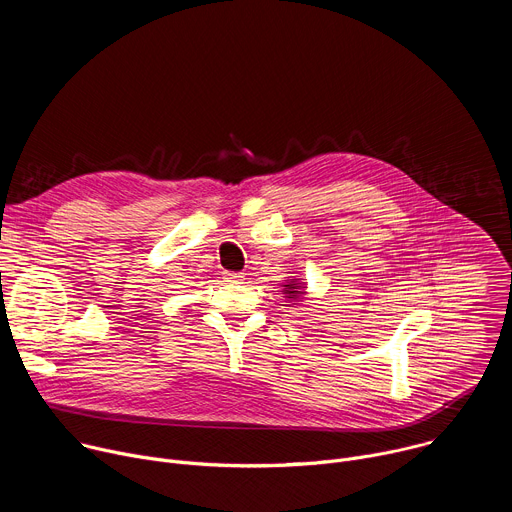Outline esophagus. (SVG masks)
<instances>
[{"instance_id": "34e87169", "label": "esophagus", "mask_w": 512, "mask_h": 512, "mask_svg": "<svg viewBox=\"0 0 512 512\" xmlns=\"http://www.w3.org/2000/svg\"><path fill=\"white\" fill-rule=\"evenodd\" d=\"M225 281H241L243 273H233V271H225Z\"/></svg>"}]
</instances>
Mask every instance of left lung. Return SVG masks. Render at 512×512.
Here are the masks:
<instances>
[{"instance_id": "1", "label": "left lung", "mask_w": 512, "mask_h": 512, "mask_svg": "<svg viewBox=\"0 0 512 512\" xmlns=\"http://www.w3.org/2000/svg\"><path fill=\"white\" fill-rule=\"evenodd\" d=\"M283 294L285 298L289 300H304L306 296V289H304V281H298V279H289L285 285H283Z\"/></svg>"}]
</instances>
